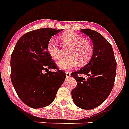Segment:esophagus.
Returning a JSON list of instances; mask_svg holds the SVG:
<instances>
[{"label":"esophagus","instance_id":"obj_1","mask_svg":"<svg viewBox=\"0 0 129 129\" xmlns=\"http://www.w3.org/2000/svg\"><path fill=\"white\" fill-rule=\"evenodd\" d=\"M70 76V72H66V77L68 78H69Z\"/></svg>","mask_w":129,"mask_h":129}]
</instances>
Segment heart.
Returning a JSON list of instances; mask_svg holds the SVG:
<instances>
[{"mask_svg":"<svg viewBox=\"0 0 129 129\" xmlns=\"http://www.w3.org/2000/svg\"><path fill=\"white\" fill-rule=\"evenodd\" d=\"M64 48H69L68 57L58 61L57 65L64 70L74 69L79 64H85L91 59L93 53V47L89 40L81 38L80 35L74 32H67L60 36ZM47 51L50 57L55 60L62 56V49L53 38H51L47 45Z\"/></svg>","mask_w":129,"mask_h":129,"instance_id":"b5f03b06","label":"heart"}]
</instances>
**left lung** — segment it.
Segmentation results:
<instances>
[{
	"mask_svg": "<svg viewBox=\"0 0 129 129\" xmlns=\"http://www.w3.org/2000/svg\"><path fill=\"white\" fill-rule=\"evenodd\" d=\"M93 41V53L89 62L70 76L77 81L72 97L80 108L91 110L101 105L112 91L115 81L117 62L111 44L104 36L94 30L81 29ZM86 74L85 78L81 75Z\"/></svg>",
	"mask_w": 129,
	"mask_h": 129,
	"instance_id": "1",
	"label": "left lung"
}]
</instances>
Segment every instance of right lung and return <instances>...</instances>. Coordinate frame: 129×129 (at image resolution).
<instances>
[{
  "label": "right lung",
  "mask_w": 129,
  "mask_h": 129,
  "mask_svg": "<svg viewBox=\"0 0 129 129\" xmlns=\"http://www.w3.org/2000/svg\"><path fill=\"white\" fill-rule=\"evenodd\" d=\"M61 30L44 28L27 33L12 52L11 81L19 99L29 107L40 108L51 104L65 80V72L57 68L47 51L51 36ZM49 68L56 71H49Z\"/></svg>",
  "instance_id": "1"
}]
</instances>
